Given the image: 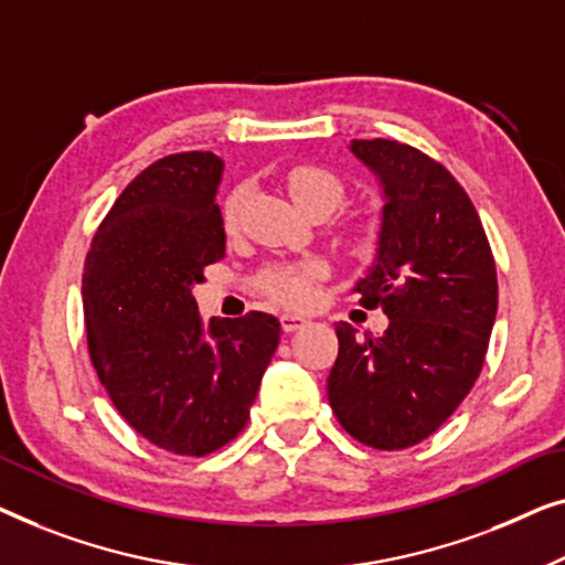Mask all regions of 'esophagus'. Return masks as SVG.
Returning a JSON list of instances; mask_svg holds the SVG:
<instances>
[{
  "mask_svg": "<svg viewBox=\"0 0 565 565\" xmlns=\"http://www.w3.org/2000/svg\"><path fill=\"white\" fill-rule=\"evenodd\" d=\"M307 322H309L307 317H301V315H291V312L281 315V328H284V332H297V330L305 328Z\"/></svg>",
  "mask_w": 565,
  "mask_h": 565,
  "instance_id": "esophagus-1",
  "label": "esophagus"
}]
</instances>
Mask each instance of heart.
<instances>
[{"label": "heart", "instance_id": "b5f03b06", "mask_svg": "<svg viewBox=\"0 0 565 565\" xmlns=\"http://www.w3.org/2000/svg\"><path fill=\"white\" fill-rule=\"evenodd\" d=\"M281 184L294 204L307 214H330L335 212L345 200V181L335 171L315 163L289 166L281 173ZM243 206V189L237 186L225 196L222 204V220L225 227L233 230L237 225V214ZM351 233L363 241L365 230L351 227ZM324 266L320 260H297V264H271L256 276V289L266 294L268 299L279 301L284 307H305L315 297V284L322 279Z\"/></svg>", "mask_w": 565, "mask_h": 565}]
</instances>
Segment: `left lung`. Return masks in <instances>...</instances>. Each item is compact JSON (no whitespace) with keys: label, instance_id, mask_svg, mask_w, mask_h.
Here are the masks:
<instances>
[{"label":"left lung","instance_id":"1","mask_svg":"<svg viewBox=\"0 0 565 565\" xmlns=\"http://www.w3.org/2000/svg\"><path fill=\"white\" fill-rule=\"evenodd\" d=\"M384 194L376 260L353 291L381 307L371 335L338 322L328 399L355 440L402 450L430 438L479 379L497 320V266L487 233L452 173L396 140H353Z\"/></svg>","mask_w":565,"mask_h":565}]
</instances>
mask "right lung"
<instances>
[{
    "label": "right lung",
    "instance_id": "right-lung-1",
    "mask_svg": "<svg viewBox=\"0 0 565 565\" xmlns=\"http://www.w3.org/2000/svg\"><path fill=\"white\" fill-rule=\"evenodd\" d=\"M225 161L177 153L138 173L84 264L86 340L127 425L177 456H206L243 430L279 345L274 315L196 312L194 284L225 258L217 189Z\"/></svg>",
    "mask_w": 565,
    "mask_h": 565
}]
</instances>
